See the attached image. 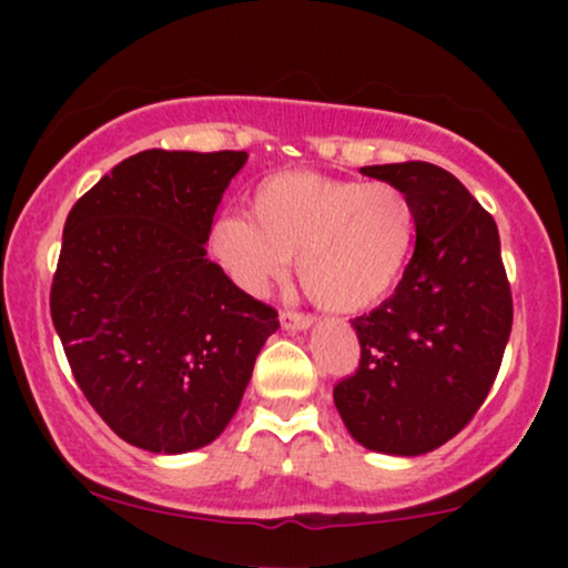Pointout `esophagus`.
I'll return each instance as SVG.
<instances>
[{"label":"esophagus","mask_w":568,"mask_h":568,"mask_svg":"<svg viewBox=\"0 0 568 568\" xmlns=\"http://www.w3.org/2000/svg\"><path fill=\"white\" fill-rule=\"evenodd\" d=\"M280 323H283V328H288V331H306L312 325V317L304 315V312L285 310V312H280Z\"/></svg>","instance_id":"1"}]
</instances>
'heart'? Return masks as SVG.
Instances as JSON below:
<instances>
[{
    "label": "heart",
    "instance_id": "obj_1",
    "mask_svg": "<svg viewBox=\"0 0 568 568\" xmlns=\"http://www.w3.org/2000/svg\"><path fill=\"white\" fill-rule=\"evenodd\" d=\"M416 245V205L389 181L291 171L258 181L251 216L221 213L207 226V256L245 293H264L288 272L331 312H363L397 288Z\"/></svg>",
    "mask_w": 568,
    "mask_h": 568
}]
</instances>
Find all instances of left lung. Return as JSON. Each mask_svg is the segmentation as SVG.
Returning <instances> with one entry per match:
<instances>
[{
    "label": "left lung",
    "mask_w": 568,
    "mask_h": 568,
    "mask_svg": "<svg viewBox=\"0 0 568 568\" xmlns=\"http://www.w3.org/2000/svg\"><path fill=\"white\" fill-rule=\"evenodd\" d=\"M416 205V247L393 296L352 321L357 371L334 387L349 435L371 452L419 456L462 433L497 379L513 293L491 213L429 162L361 168Z\"/></svg>",
    "instance_id": "1"
}]
</instances>
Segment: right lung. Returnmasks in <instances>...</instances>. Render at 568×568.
<instances>
[{
    "label": "right lung",
    "instance_id": "add662e5",
    "mask_svg": "<svg viewBox=\"0 0 568 568\" xmlns=\"http://www.w3.org/2000/svg\"><path fill=\"white\" fill-rule=\"evenodd\" d=\"M245 152L149 149L69 211L50 315L103 422L152 454L216 440L277 310L205 256L207 226Z\"/></svg>",
    "mask_w": 568,
    "mask_h": 568
}]
</instances>
